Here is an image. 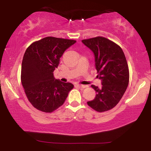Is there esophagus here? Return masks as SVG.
<instances>
[{
    "mask_svg": "<svg viewBox=\"0 0 151 151\" xmlns=\"http://www.w3.org/2000/svg\"><path fill=\"white\" fill-rule=\"evenodd\" d=\"M77 86H79V87H80V88H83V89H84V88H86V85H82V84H77Z\"/></svg>",
    "mask_w": 151,
    "mask_h": 151,
    "instance_id": "1",
    "label": "esophagus"
}]
</instances>
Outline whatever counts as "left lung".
I'll use <instances>...</instances> for the list:
<instances>
[{
    "label": "left lung",
    "instance_id": "obj_1",
    "mask_svg": "<svg viewBox=\"0 0 151 151\" xmlns=\"http://www.w3.org/2000/svg\"><path fill=\"white\" fill-rule=\"evenodd\" d=\"M94 55L96 76L101 80V87L91 85L96 96L87 102L91 108L104 112L117 105L125 93L129 81V66L120 46L104 37L81 40Z\"/></svg>",
    "mask_w": 151,
    "mask_h": 151
}]
</instances>
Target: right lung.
<instances>
[{
	"label": "right lung",
	"instance_id": "right-lung-1",
	"mask_svg": "<svg viewBox=\"0 0 151 151\" xmlns=\"http://www.w3.org/2000/svg\"><path fill=\"white\" fill-rule=\"evenodd\" d=\"M74 40L46 37L30 45L24 54L21 82L27 99L35 109L51 113L65 103L74 85L54 77V71Z\"/></svg>",
	"mask_w": 151,
	"mask_h": 151
}]
</instances>
